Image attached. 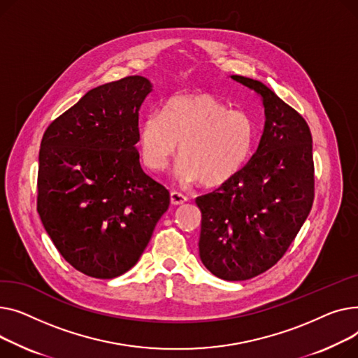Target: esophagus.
Instances as JSON below:
<instances>
[{
    "label": "esophagus",
    "instance_id": "1",
    "mask_svg": "<svg viewBox=\"0 0 358 358\" xmlns=\"http://www.w3.org/2000/svg\"><path fill=\"white\" fill-rule=\"evenodd\" d=\"M187 201H189V198L186 195H183V194L178 192V191H172L171 192V202L173 205H183Z\"/></svg>",
    "mask_w": 358,
    "mask_h": 358
}]
</instances>
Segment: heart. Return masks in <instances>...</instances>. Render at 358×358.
Segmentation results:
<instances>
[{"label": "heart", "instance_id": "b5f03b06", "mask_svg": "<svg viewBox=\"0 0 358 358\" xmlns=\"http://www.w3.org/2000/svg\"><path fill=\"white\" fill-rule=\"evenodd\" d=\"M257 124L248 114L231 111L211 94L178 95L162 111L147 114L138 129L143 162L164 171L180 149L176 178L217 187L234 179L253 155Z\"/></svg>", "mask_w": 358, "mask_h": 358}]
</instances>
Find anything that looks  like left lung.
Instances as JSON below:
<instances>
[{"label":"left lung","mask_w":358,"mask_h":358,"mask_svg":"<svg viewBox=\"0 0 358 358\" xmlns=\"http://www.w3.org/2000/svg\"><path fill=\"white\" fill-rule=\"evenodd\" d=\"M263 101L264 130L243 171L196 198L199 257L220 279L237 282L275 266L298 236L315 196L312 136L305 118L260 80L231 76Z\"/></svg>","instance_id":"left-lung-1"}]
</instances>
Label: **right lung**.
I'll list each match as a JSON object with an SVG mask.
<instances>
[{"mask_svg": "<svg viewBox=\"0 0 358 358\" xmlns=\"http://www.w3.org/2000/svg\"><path fill=\"white\" fill-rule=\"evenodd\" d=\"M150 92L137 75L96 87L41 138L37 213L62 257L87 276L130 270L169 208V191L138 160V110Z\"/></svg>", "mask_w": 358, "mask_h": 358, "instance_id": "1", "label": "right lung"}]
</instances>
